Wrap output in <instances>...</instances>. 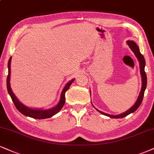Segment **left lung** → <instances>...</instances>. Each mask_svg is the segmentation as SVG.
<instances>
[{
    "label": "left lung",
    "instance_id": "8db88e82",
    "mask_svg": "<svg viewBox=\"0 0 154 154\" xmlns=\"http://www.w3.org/2000/svg\"><path fill=\"white\" fill-rule=\"evenodd\" d=\"M127 44L128 45V46L130 47V48L131 49V51L134 52V54H135V56H136V58H138V61L140 63V72H141V78H142V87H141V90L140 91L139 96L136 100V103H134V105L130 109H128V111H126L124 113H121L119 115H110L108 114V113H103V112L99 111L97 109H96L97 111L99 112V113H102V114L106 116H109L110 118H113V119H120V118H123L126 117V116L129 115L130 113H134V111H136L138 107H139L140 105H141L142 100H143V95H144V92H145L146 88V84H147V78H146V74L145 70H144V68H145V65H146V62H145V59H144V57L143 55L141 54L139 51V48L137 45V44L133 41H127Z\"/></svg>",
    "mask_w": 154,
    "mask_h": 154
}]
</instances>
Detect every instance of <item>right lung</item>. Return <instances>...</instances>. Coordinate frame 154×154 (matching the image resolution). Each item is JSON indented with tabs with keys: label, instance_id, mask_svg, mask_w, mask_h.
I'll use <instances>...</instances> for the list:
<instances>
[{
	"label": "right lung",
	"instance_id": "1",
	"mask_svg": "<svg viewBox=\"0 0 154 154\" xmlns=\"http://www.w3.org/2000/svg\"><path fill=\"white\" fill-rule=\"evenodd\" d=\"M11 57L9 58L8 63V75L7 77V89L9 95L12 98V100L13 103L16 106V109H18L19 112L23 114L26 116H28L33 118V119H48V118L52 117L53 116L56 115L57 113H58L60 111V109L63 107L64 104H65V94L66 91L71 86V83L73 82L75 79H72L68 83H66V86H64L61 95H60V98L59 102L55 107L52 108L51 109L48 110H41V109H33L31 108H28L27 106L23 105L22 103L19 101V100L16 98L15 94H13L12 91V89L11 88V83H10V75H11Z\"/></svg>",
	"mask_w": 154,
	"mask_h": 154
}]
</instances>
